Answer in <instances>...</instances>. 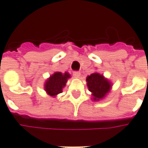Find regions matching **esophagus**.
<instances>
[{
  "instance_id": "1",
  "label": "esophagus",
  "mask_w": 148,
  "mask_h": 148,
  "mask_svg": "<svg viewBox=\"0 0 148 148\" xmlns=\"http://www.w3.org/2000/svg\"><path fill=\"white\" fill-rule=\"evenodd\" d=\"M73 74H74V77H79V76H80V74H81V73H80L79 71H74V73H73Z\"/></svg>"
}]
</instances>
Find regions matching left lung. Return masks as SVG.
Masks as SVG:
<instances>
[{
    "mask_svg": "<svg viewBox=\"0 0 148 148\" xmlns=\"http://www.w3.org/2000/svg\"><path fill=\"white\" fill-rule=\"evenodd\" d=\"M87 86L89 90L92 92V95L94 96L93 99L99 100L105 97L106 94L110 91L111 87L110 83L107 79L104 78L103 75L95 73L90 74L86 77Z\"/></svg>",
    "mask_w": 148,
    "mask_h": 148,
    "instance_id": "left-lung-1",
    "label": "left lung"
}]
</instances>
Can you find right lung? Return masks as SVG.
<instances>
[{
    "instance_id": "1",
    "label": "right lung",
    "mask_w": 148,
    "mask_h": 148,
    "mask_svg": "<svg viewBox=\"0 0 148 148\" xmlns=\"http://www.w3.org/2000/svg\"><path fill=\"white\" fill-rule=\"evenodd\" d=\"M71 77L68 73L62 74L57 72L47 80L45 84V90L50 96H55L62 92V88L66 86L67 79Z\"/></svg>"
}]
</instances>
